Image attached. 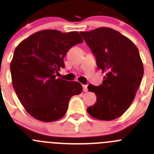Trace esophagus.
<instances>
[{"mask_svg":"<svg viewBox=\"0 0 154 154\" xmlns=\"http://www.w3.org/2000/svg\"><path fill=\"white\" fill-rule=\"evenodd\" d=\"M83 90H84V92H87L88 90H87V85H84V84H83Z\"/></svg>","mask_w":154,"mask_h":154,"instance_id":"34e87169","label":"esophagus"}]
</instances>
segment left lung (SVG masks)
Wrapping results in <instances>:
<instances>
[{
    "instance_id": "left-lung-1",
    "label": "left lung",
    "mask_w": 154,
    "mask_h": 154,
    "mask_svg": "<svg viewBox=\"0 0 154 154\" xmlns=\"http://www.w3.org/2000/svg\"><path fill=\"white\" fill-rule=\"evenodd\" d=\"M80 34L96 57L98 68L106 73L100 86L87 87L97 97L87 112L97 120H114L131 106L142 80L143 65L139 51L129 38L109 27Z\"/></svg>"
}]
</instances>
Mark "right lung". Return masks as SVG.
I'll return each instance as SVG.
<instances>
[{
	"label": "right lung",
	"instance_id": "obj_1",
	"mask_svg": "<svg viewBox=\"0 0 154 154\" xmlns=\"http://www.w3.org/2000/svg\"><path fill=\"white\" fill-rule=\"evenodd\" d=\"M83 42L77 31L43 30L18 44L11 63L12 84L26 111L41 121L62 118L70 99L82 92L77 81L57 78L63 57L73 46Z\"/></svg>",
	"mask_w": 154,
	"mask_h": 154
}]
</instances>
